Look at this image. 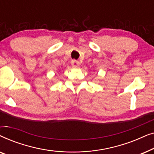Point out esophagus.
Returning a JSON list of instances; mask_svg holds the SVG:
<instances>
[{
    "mask_svg": "<svg viewBox=\"0 0 154 154\" xmlns=\"http://www.w3.org/2000/svg\"><path fill=\"white\" fill-rule=\"evenodd\" d=\"M71 65H72L73 67H75V68H77L80 66V62L79 61H76V60H72L71 61Z\"/></svg>",
    "mask_w": 154,
    "mask_h": 154,
    "instance_id": "esophagus-1",
    "label": "esophagus"
}]
</instances>
